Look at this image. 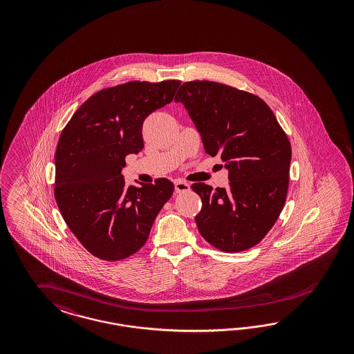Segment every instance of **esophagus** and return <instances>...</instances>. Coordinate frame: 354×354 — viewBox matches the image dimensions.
Listing matches in <instances>:
<instances>
[{
	"label": "esophagus",
	"mask_w": 354,
	"mask_h": 354,
	"mask_svg": "<svg viewBox=\"0 0 354 354\" xmlns=\"http://www.w3.org/2000/svg\"><path fill=\"white\" fill-rule=\"evenodd\" d=\"M189 191V184L184 180H176L175 182V192H187Z\"/></svg>",
	"instance_id": "obj_1"
}]
</instances>
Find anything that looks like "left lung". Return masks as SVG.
I'll use <instances>...</instances> for the list:
<instances>
[{
  "label": "left lung",
  "instance_id": "left-lung-1",
  "mask_svg": "<svg viewBox=\"0 0 354 354\" xmlns=\"http://www.w3.org/2000/svg\"><path fill=\"white\" fill-rule=\"evenodd\" d=\"M182 102L209 156H219L228 187L192 184L203 207L194 216L207 243L228 252L258 244L286 204L292 158L290 140L259 97L232 86L194 80L184 83Z\"/></svg>",
  "mask_w": 354,
  "mask_h": 354
}]
</instances>
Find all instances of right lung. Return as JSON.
<instances>
[{"mask_svg": "<svg viewBox=\"0 0 354 354\" xmlns=\"http://www.w3.org/2000/svg\"><path fill=\"white\" fill-rule=\"evenodd\" d=\"M179 80L129 82L97 92L66 124L55 150L54 196L89 253L119 261L136 253L174 192L166 178L126 187V156L144 148L142 123L170 104Z\"/></svg>", "mask_w": 354, "mask_h": 354, "instance_id": "obj_1", "label": "right lung"}]
</instances>
